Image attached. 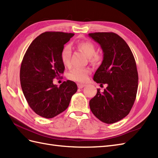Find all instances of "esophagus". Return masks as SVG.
<instances>
[{
  "mask_svg": "<svg viewBox=\"0 0 158 158\" xmlns=\"http://www.w3.org/2000/svg\"><path fill=\"white\" fill-rule=\"evenodd\" d=\"M86 85L85 84H78V87L79 88H84V86H85Z\"/></svg>",
  "mask_w": 158,
  "mask_h": 158,
  "instance_id": "obj_1",
  "label": "esophagus"
}]
</instances>
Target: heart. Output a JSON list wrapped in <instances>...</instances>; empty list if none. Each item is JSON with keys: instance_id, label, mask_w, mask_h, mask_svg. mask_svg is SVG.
Returning a JSON list of instances; mask_svg holds the SVG:
<instances>
[{"instance_id": "heart-1", "label": "heart", "mask_w": 158, "mask_h": 158, "mask_svg": "<svg viewBox=\"0 0 158 158\" xmlns=\"http://www.w3.org/2000/svg\"><path fill=\"white\" fill-rule=\"evenodd\" d=\"M76 46L80 50L82 51L89 57V60L92 64H97L101 61V57L98 53H96V45L90 41H81L76 44ZM72 56L71 47L69 45H65L61 52V60L65 66H68L70 63ZM90 70L88 68H74L69 72L68 78L73 81L84 82L88 79V76L90 74Z\"/></svg>"}]
</instances>
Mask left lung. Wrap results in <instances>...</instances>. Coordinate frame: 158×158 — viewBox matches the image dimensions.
Returning <instances> with one entry per match:
<instances>
[{
  "label": "left lung",
  "mask_w": 158,
  "mask_h": 158,
  "mask_svg": "<svg viewBox=\"0 0 158 158\" xmlns=\"http://www.w3.org/2000/svg\"><path fill=\"white\" fill-rule=\"evenodd\" d=\"M100 44L103 60L96 71L94 80L106 84L107 87L97 93L89 102L92 113L100 121L112 124L127 115L136 98L138 73L131 50L125 41L112 32L88 34Z\"/></svg>",
  "instance_id": "8db88e82"
}]
</instances>
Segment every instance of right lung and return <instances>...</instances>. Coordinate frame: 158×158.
I'll use <instances>...</instances> for the list:
<instances>
[{"instance_id": "right-lung-1", "label": "right lung", "mask_w": 158, "mask_h": 158, "mask_svg": "<svg viewBox=\"0 0 158 158\" xmlns=\"http://www.w3.org/2000/svg\"><path fill=\"white\" fill-rule=\"evenodd\" d=\"M74 35L60 31L41 33L30 44L23 59L22 90L31 109L42 117L51 118L64 112L78 90L71 80L64 81L60 87L53 83L64 73L61 52Z\"/></svg>"}]
</instances>
